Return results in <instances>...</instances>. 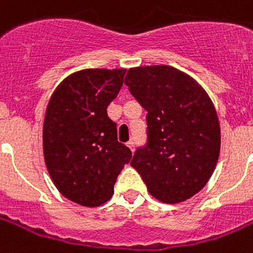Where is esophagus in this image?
I'll return each mask as SVG.
<instances>
[{
  "label": "esophagus",
  "mask_w": 253,
  "mask_h": 253,
  "mask_svg": "<svg viewBox=\"0 0 253 253\" xmlns=\"http://www.w3.org/2000/svg\"><path fill=\"white\" fill-rule=\"evenodd\" d=\"M127 147H128L131 151H134V149H135V143H134L132 141H130L128 143H127Z\"/></svg>",
  "instance_id": "34e87169"
}]
</instances>
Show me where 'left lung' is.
<instances>
[{"instance_id":"left-lung-1","label":"left lung","mask_w":253,"mask_h":253,"mask_svg":"<svg viewBox=\"0 0 253 253\" xmlns=\"http://www.w3.org/2000/svg\"><path fill=\"white\" fill-rule=\"evenodd\" d=\"M125 84L147 111V139L131 166L162 203L193 197L209 181L220 154L212 100L196 80L170 65L128 69Z\"/></svg>"}]
</instances>
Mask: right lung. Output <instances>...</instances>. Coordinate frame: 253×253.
Masks as SVG:
<instances>
[{
	"mask_svg": "<svg viewBox=\"0 0 253 253\" xmlns=\"http://www.w3.org/2000/svg\"><path fill=\"white\" fill-rule=\"evenodd\" d=\"M126 69H84L64 79L46 107L42 147L46 169L65 198L99 207L114 194L131 150L118 142L107 115Z\"/></svg>",
	"mask_w": 253,
	"mask_h": 253,
	"instance_id": "obj_1",
	"label": "right lung"
}]
</instances>
